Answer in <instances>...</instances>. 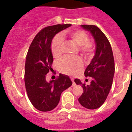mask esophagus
<instances>
[{
  "instance_id": "34e87169",
  "label": "esophagus",
  "mask_w": 132,
  "mask_h": 132,
  "mask_svg": "<svg viewBox=\"0 0 132 132\" xmlns=\"http://www.w3.org/2000/svg\"><path fill=\"white\" fill-rule=\"evenodd\" d=\"M71 79L72 82H73V86L74 87V86H75V83L74 82V79H73V78H71Z\"/></svg>"
}]
</instances>
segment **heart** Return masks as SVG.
<instances>
[{"mask_svg": "<svg viewBox=\"0 0 132 132\" xmlns=\"http://www.w3.org/2000/svg\"><path fill=\"white\" fill-rule=\"evenodd\" d=\"M64 36V35H63ZM69 38L75 45L79 46V52L84 55L88 57L94 50L93 44L89 42L88 36L85 31L76 30L68 34ZM63 39L61 35H57L53 38L51 45L52 54L55 58H59L63 54ZM83 67L82 60L79 57H65L58 63V69L61 73L69 75H75L80 73Z\"/></svg>", "mask_w": 132, "mask_h": 132, "instance_id": "obj_1", "label": "heart"}]
</instances>
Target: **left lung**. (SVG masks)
Segmentation results:
<instances>
[{
    "label": "left lung",
    "instance_id": "1",
    "mask_svg": "<svg viewBox=\"0 0 132 132\" xmlns=\"http://www.w3.org/2000/svg\"><path fill=\"white\" fill-rule=\"evenodd\" d=\"M84 30L89 31L96 45L95 54L85 69V76L93 78L90 85L82 84L75 79L77 85L83 88L79 98V103L88 109H96L106 101L112 85L115 67L112 50L106 36L94 25H81Z\"/></svg>",
    "mask_w": 132,
    "mask_h": 132
}]
</instances>
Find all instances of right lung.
<instances>
[{
    "instance_id": "obj_1",
    "label": "right lung",
    "mask_w": 132,
    "mask_h": 132,
    "mask_svg": "<svg viewBox=\"0 0 132 132\" xmlns=\"http://www.w3.org/2000/svg\"><path fill=\"white\" fill-rule=\"evenodd\" d=\"M71 24H57L41 30L32 41L25 63L27 94L32 105L38 110L48 112L54 109L60 101L61 93L72 85L66 75L59 74L55 80H46L53 61L51 45L54 36Z\"/></svg>"
}]
</instances>
